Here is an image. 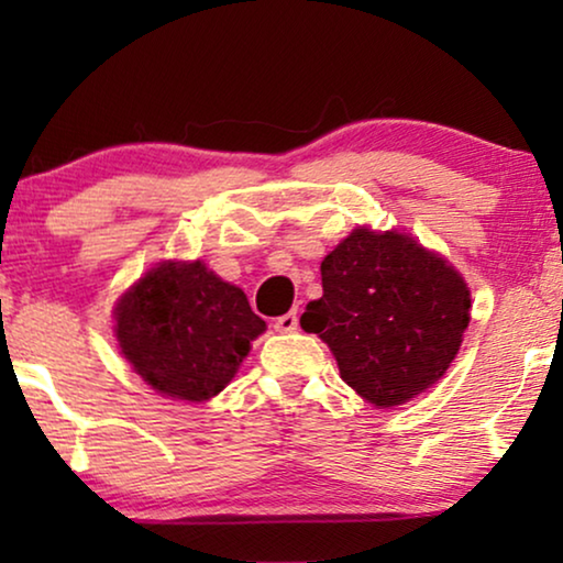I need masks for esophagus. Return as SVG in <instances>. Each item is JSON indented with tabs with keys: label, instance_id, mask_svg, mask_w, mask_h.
<instances>
[{
	"label": "esophagus",
	"instance_id": "obj_1",
	"mask_svg": "<svg viewBox=\"0 0 563 563\" xmlns=\"http://www.w3.org/2000/svg\"><path fill=\"white\" fill-rule=\"evenodd\" d=\"M297 325H299L297 312H287V314H282V318L274 320V330H276V333H295Z\"/></svg>",
	"mask_w": 563,
	"mask_h": 563
}]
</instances>
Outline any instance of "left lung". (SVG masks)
Segmentation results:
<instances>
[{
    "mask_svg": "<svg viewBox=\"0 0 563 563\" xmlns=\"http://www.w3.org/2000/svg\"><path fill=\"white\" fill-rule=\"evenodd\" d=\"M320 272L322 297L299 322L328 343L351 389L384 410L441 379L472 307L464 276L449 261L410 235L356 228Z\"/></svg>",
    "mask_w": 563,
    "mask_h": 563,
    "instance_id": "left-lung-1",
    "label": "left lung"
}]
</instances>
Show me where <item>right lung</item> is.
Listing matches in <instances>:
<instances>
[{
    "instance_id": "obj_1",
    "label": "right lung",
    "mask_w": 563,
    "mask_h": 563,
    "mask_svg": "<svg viewBox=\"0 0 563 563\" xmlns=\"http://www.w3.org/2000/svg\"><path fill=\"white\" fill-rule=\"evenodd\" d=\"M266 322L202 261H164L114 307L120 351L166 397L205 402L233 379Z\"/></svg>"
}]
</instances>
